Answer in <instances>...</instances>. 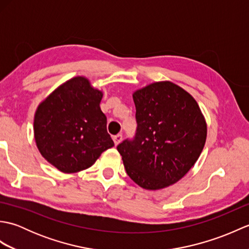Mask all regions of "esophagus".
I'll use <instances>...</instances> for the list:
<instances>
[{
    "instance_id": "esophagus-1",
    "label": "esophagus",
    "mask_w": 249,
    "mask_h": 249,
    "mask_svg": "<svg viewBox=\"0 0 249 249\" xmlns=\"http://www.w3.org/2000/svg\"><path fill=\"white\" fill-rule=\"evenodd\" d=\"M122 139H123V136H122L121 134H118V135H115L114 137H113V141H114V144L115 145H118L120 142L122 141Z\"/></svg>"
}]
</instances>
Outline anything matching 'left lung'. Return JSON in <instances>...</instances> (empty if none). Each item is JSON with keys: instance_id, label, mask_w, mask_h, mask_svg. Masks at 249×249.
<instances>
[{"instance_id": "1", "label": "left lung", "mask_w": 249, "mask_h": 249, "mask_svg": "<svg viewBox=\"0 0 249 249\" xmlns=\"http://www.w3.org/2000/svg\"><path fill=\"white\" fill-rule=\"evenodd\" d=\"M137 129L116 149L128 177L156 190L186 174L203 150L206 123L195 98L170 81L152 83L133 95Z\"/></svg>"}]
</instances>
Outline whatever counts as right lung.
I'll list each match as a JSON object with an SVG mask.
<instances>
[{
    "mask_svg": "<svg viewBox=\"0 0 249 249\" xmlns=\"http://www.w3.org/2000/svg\"><path fill=\"white\" fill-rule=\"evenodd\" d=\"M103 93L84 77H75L52 92L36 110V145L47 161L64 173L91 167L114 145L100 110Z\"/></svg>",
    "mask_w": 249,
    "mask_h": 249,
    "instance_id": "1",
    "label": "right lung"
}]
</instances>
